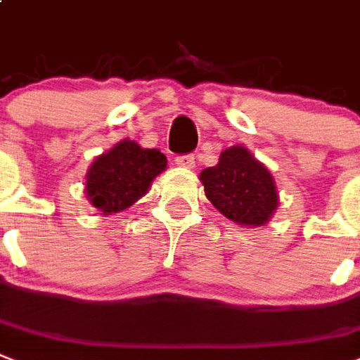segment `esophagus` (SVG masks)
<instances>
[{"mask_svg": "<svg viewBox=\"0 0 360 360\" xmlns=\"http://www.w3.org/2000/svg\"><path fill=\"white\" fill-rule=\"evenodd\" d=\"M175 165L181 166V168H194L195 157L192 153L177 155V157H175Z\"/></svg>", "mask_w": 360, "mask_h": 360, "instance_id": "1", "label": "esophagus"}]
</instances>
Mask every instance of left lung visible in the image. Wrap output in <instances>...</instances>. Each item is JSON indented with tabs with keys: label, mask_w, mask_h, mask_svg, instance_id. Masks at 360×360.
Returning <instances> with one entry per match:
<instances>
[{
	"label": "left lung",
	"mask_w": 360,
	"mask_h": 360,
	"mask_svg": "<svg viewBox=\"0 0 360 360\" xmlns=\"http://www.w3.org/2000/svg\"><path fill=\"white\" fill-rule=\"evenodd\" d=\"M210 203L240 226H264L277 209L270 172L242 146L221 151L218 165L200 175Z\"/></svg>",
	"instance_id": "obj_1"
}]
</instances>
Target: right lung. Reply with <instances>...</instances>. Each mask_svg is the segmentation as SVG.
Instances as JSON below:
<instances>
[{
	"mask_svg": "<svg viewBox=\"0 0 360 360\" xmlns=\"http://www.w3.org/2000/svg\"><path fill=\"white\" fill-rule=\"evenodd\" d=\"M166 162L159 150H144L133 140H122L90 166L86 175L90 203L105 214L127 209L148 192L151 181L165 172Z\"/></svg>",
	"mask_w": 360,
	"mask_h": 360,
	"instance_id": "right-lung-1",
	"label": "right lung"
}]
</instances>
